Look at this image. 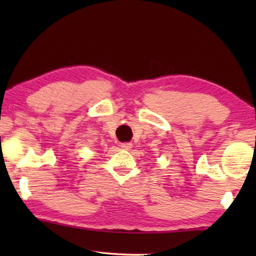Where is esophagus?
<instances>
[{
    "instance_id": "1",
    "label": "esophagus",
    "mask_w": 256,
    "mask_h": 256,
    "mask_svg": "<svg viewBox=\"0 0 256 256\" xmlns=\"http://www.w3.org/2000/svg\"><path fill=\"white\" fill-rule=\"evenodd\" d=\"M120 146L124 150H129L132 146V143H129V142H124V143H121Z\"/></svg>"
}]
</instances>
